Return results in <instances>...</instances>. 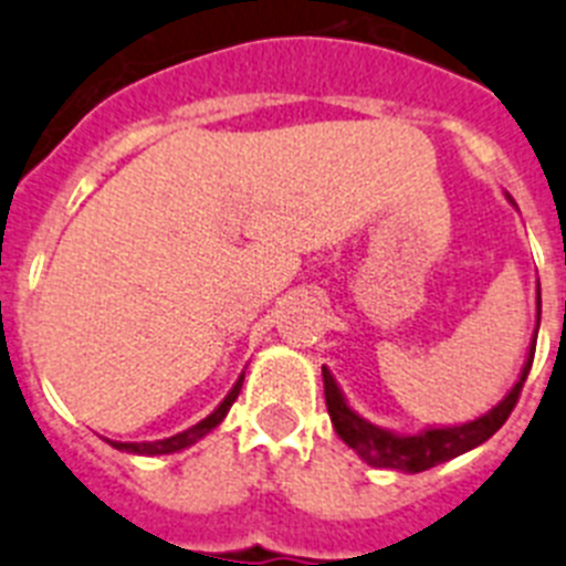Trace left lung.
Segmentation results:
<instances>
[{
	"label": "left lung",
	"instance_id": "8db88e82",
	"mask_svg": "<svg viewBox=\"0 0 566 566\" xmlns=\"http://www.w3.org/2000/svg\"><path fill=\"white\" fill-rule=\"evenodd\" d=\"M538 316H541V293H538ZM535 345L530 350V359L524 365V374L515 382L503 402H497L489 415L478 417L472 422H463V426H452V429H429L420 431V434L400 437L391 434L386 429H377L368 420H363L359 415H354L342 397V391L336 388L334 377L327 368H322V377H325V402L327 415L334 420L336 434L359 452V458L365 463H371L377 469H400V472H426V469L437 467V463H446V460L458 458V454L469 452L474 446H481L483 440L495 434L503 422L510 420L512 408L517 406V397H521V388L526 382V374L533 368Z\"/></svg>",
	"mask_w": 566,
	"mask_h": 566
}]
</instances>
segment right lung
Returning <instances> with one entry per match:
<instances>
[{
  "mask_svg": "<svg viewBox=\"0 0 566 566\" xmlns=\"http://www.w3.org/2000/svg\"><path fill=\"white\" fill-rule=\"evenodd\" d=\"M241 382H244V377L232 386V391L227 394V400L221 402V406L212 411L207 420H201L198 426H192V429L180 431V434L175 437H166V440H158V443H112L114 449H120V452H135V454H172V452H180V449H187V446H192L195 440H201L207 431H212L218 426V422L224 420L227 411H230V406L235 402V397H239L241 391Z\"/></svg>",
  "mask_w": 566,
  "mask_h": 566,
  "instance_id": "1",
  "label": "right lung"
}]
</instances>
